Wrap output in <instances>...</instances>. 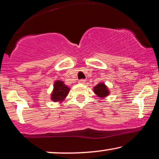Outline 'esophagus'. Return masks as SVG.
<instances>
[{
	"label": "esophagus",
	"instance_id": "1",
	"mask_svg": "<svg viewBox=\"0 0 159 159\" xmlns=\"http://www.w3.org/2000/svg\"><path fill=\"white\" fill-rule=\"evenodd\" d=\"M78 82H79V83H81V84H84L85 83V80H80Z\"/></svg>",
	"mask_w": 159,
	"mask_h": 159
}]
</instances>
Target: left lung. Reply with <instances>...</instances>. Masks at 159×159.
<instances>
[{"instance_id":"left-lung-1","label":"left lung","mask_w":159,"mask_h":159,"mask_svg":"<svg viewBox=\"0 0 159 159\" xmlns=\"http://www.w3.org/2000/svg\"><path fill=\"white\" fill-rule=\"evenodd\" d=\"M93 92L96 94L98 98L101 99H104L110 95V91L109 90L107 86L105 84V82H101L94 87Z\"/></svg>"}]
</instances>
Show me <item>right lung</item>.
Returning <instances> with one entry per match:
<instances>
[{
  "instance_id": "1",
  "label": "right lung",
  "mask_w": 159,
  "mask_h": 159,
  "mask_svg": "<svg viewBox=\"0 0 159 159\" xmlns=\"http://www.w3.org/2000/svg\"><path fill=\"white\" fill-rule=\"evenodd\" d=\"M70 88L61 80H56L54 82V87L50 95L51 100L54 102H61L67 97Z\"/></svg>"
}]
</instances>
